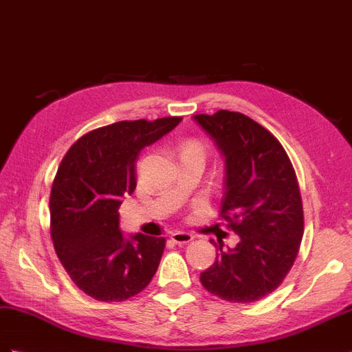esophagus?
<instances>
[{
    "mask_svg": "<svg viewBox=\"0 0 352 352\" xmlns=\"http://www.w3.org/2000/svg\"><path fill=\"white\" fill-rule=\"evenodd\" d=\"M170 239L171 241H173L175 243H188V242H191L192 239H194V236L191 234V233H186V231H171L170 233Z\"/></svg>",
    "mask_w": 352,
    "mask_h": 352,
    "instance_id": "esophagus-1",
    "label": "esophagus"
}]
</instances>
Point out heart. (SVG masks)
<instances>
[{
    "label": "heart",
    "mask_w": 352,
    "mask_h": 352,
    "mask_svg": "<svg viewBox=\"0 0 352 352\" xmlns=\"http://www.w3.org/2000/svg\"><path fill=\"white\" fill-rule=\"evenodd\" d=\"M179 158H181V161L195 160V161H200L204 164L206 146L200 140L188 139L181 144V148H179Z\"/></svg>",
    "instance_id": "heart-1"
}]
</instances>
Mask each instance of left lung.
Segmentation results:
<instances>
[{
  "instance_id": "8db88e82",
  "label": "left lung",
  "mask_w": 352,
  "mask_h": 352,
  "mask_svg": "<svg viewBox=\"0 0 352 352\" xmlns=\"http://www.w3.org/2000/svg\"><path fill=\"white\" fill-rule=\"evenodd\" d=\"M226 157L219 218L241 236L234 250H218L200 275L210 294L251 303L273 293L293 267L303 237V204L284 146L269 130L239 111L195 115Z\"/></svg>"
}]
</instances>
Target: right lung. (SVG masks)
Here are the masks:
<instances>
[{
  "instance_id": "add662e5",
  "label": "right lung",
  "mask_w": 352,
  "mask_h": 352,
  "mask_svg": "<svg viewBox=\"0 0 352 352\" xmlns=\"http://www.w3.org/2000/svg\"><path fill=\"white\" fill-rule=\"evenodd\" d=\"M182 121H121L92 130L73 143L50 191V237L59 261L85 294L124 302L149 285L166 248L164 237L119 230L124 195L135 190V160Z\"/></svg>"
}]
</instances>
